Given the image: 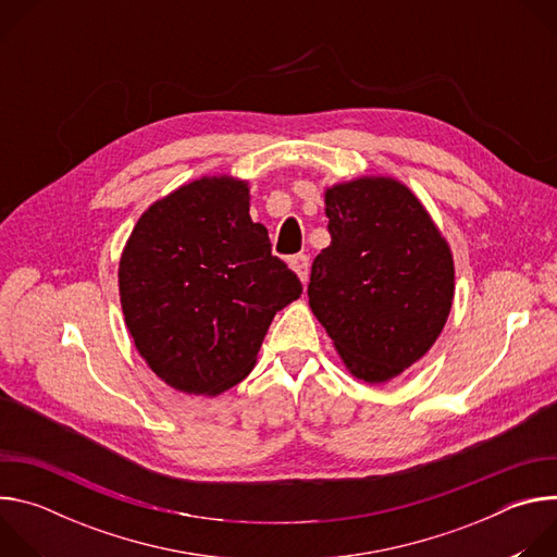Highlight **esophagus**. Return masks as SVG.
<instances>
[{
	"label": "esophagus",
	"mask_w": 557,
	"mask_h": 557,
	"mask_svg": "<svg viewBox=\"0 0 557 557\" xmlns=\"http://www.w3.org/2000/svg\"><path fill=\"white\" fill-rule=\"evenodd\" d=\"M288 264H290V269L299 275V280L306 284V282H308V271H310V258L304 256V253H299V256H293V258L288 260Z\"/></svg>",
	"instance_id": "1"
}]
</instances>
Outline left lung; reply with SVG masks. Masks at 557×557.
<instances>
[{
  "label": "left lung",
  "instance_id": "8db88e82",
  "mask_svg": "<svg viewBox=\"0 0 557 557\" xmlns=\"http://www.w3.org/2000/svg\"><path fill=\"white\" fill-rule=\"evenodd\" d=\"M331 245L314 258L308 304L346 368L383 383L419 361L454 299V260L419 198L394 178L326 191Z\"/></svg>",
  "mask_w": 557,
  "mask_h": 557
}]
</instances>
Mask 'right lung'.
<instances>
[{
    "label": "right lung",
    "mask_w": 557,
    "mask_h": 557,
    "mask_svg": "<svg viewBox=\"0 0 557 557\" xmlns=\"http://www.w3.org/2000/svg\"><path fill=\"white\" fill-rule=\"evenodd\" d=\"M119 293L147 366L181 392L215 396L253 370L275 312L301 295V282L251 220L247 183L213 176L140 215Z\"/></svg>",
    "instance_id": "right-lung-1"
}]
</instances>
